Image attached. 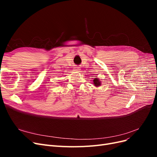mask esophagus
<instances>
[{"mask_svg":"<svg viewBox=\"0 0 157 157\" xmlns=\"http://www.w3.org/2000/svg\"><path fill=\"white\" fill-rule=\"evenodd\" d=\"M79 70H80V67H78V66H76V67H74V71H77Z\"/></svg>","mask_w":157,"mask_h":157,"instance_id":"34e87169","label":"esophagus"}]
</instances>
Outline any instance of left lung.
<instances>
[{"label":"left lung","instance_id":"left-lung-1","mask_svg":"<svg viewBox=\"0 0 157 157\" xmlns=\"http://www.w3.org/2000/svg\"><path fill=\"white\" fill-rule=\"evenodd\" d=\"M93 81H94V84L95 86H99V85H100V82L99 81V79H98L97 78H95V79L93 80Z\"/></svg>","mask_w":157,"mask_h":157}]
</instances>
